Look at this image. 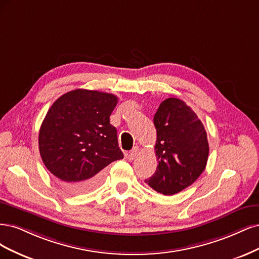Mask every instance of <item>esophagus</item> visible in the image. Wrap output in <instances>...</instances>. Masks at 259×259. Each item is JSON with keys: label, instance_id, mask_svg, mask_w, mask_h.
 Masks as SVG:
<instances>
[{"label": "esophagus", "instance_id": "1", "mask_svg": "<svg viewBox=\"0 0 259 259\" xmlns=\"http://www.w3.org/2000/svg\"><path fill=\"white\" fill-rule=\"evenodd\" d=\"M139 151H140V148H139V146H135L133 147L131 151L129 152V154H128V159L129 160H133L135 159V158L137 157V155L139 154Z\"/></svg>", "mask_w": 259, "mask_h": 259}]
</instances>
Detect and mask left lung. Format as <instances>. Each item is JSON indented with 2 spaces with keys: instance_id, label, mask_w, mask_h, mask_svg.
Here are the masks:
<instances>
[{
  "instance_id": "1",
  "label": "left lung",
  "mask_w": 259,
  "mask_h": 259,
  "mask_svg": "<svg viewBox=\"0 0 259 259\" xmlns=\"http://www.w3.org/2000/svg\"><path fill=\"white\" fill-rule=\"evenodd\" d=\"M158 165L145 183L165 196L190 186L204 171L208 142L197 114L182 100L165 99L154 116Z\"/></svg>"
}]
</instances>
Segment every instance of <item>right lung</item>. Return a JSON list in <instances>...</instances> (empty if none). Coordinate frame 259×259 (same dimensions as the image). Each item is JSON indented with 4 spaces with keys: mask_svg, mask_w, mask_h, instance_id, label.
Wrapping results in <instances>:
<instances>
[{
    "mask_svg": "<svg viewBox=\"0 0 259 259\" xmlns=\"http://www.w3.org/2000/svg\"><path fill=\"white\" fill-rule=\"evenodd\" d=\"M117 102L112 94L75 89L48 110L39 129V154L65 190L79 194L95 189L105 166L123 158L117 130L110 123Z\"/></svg>",
    "mask_w": 259,
    "mask_h": 259,
    "instance_id": "1",
    "label": "right lung"
}]
</instances>
